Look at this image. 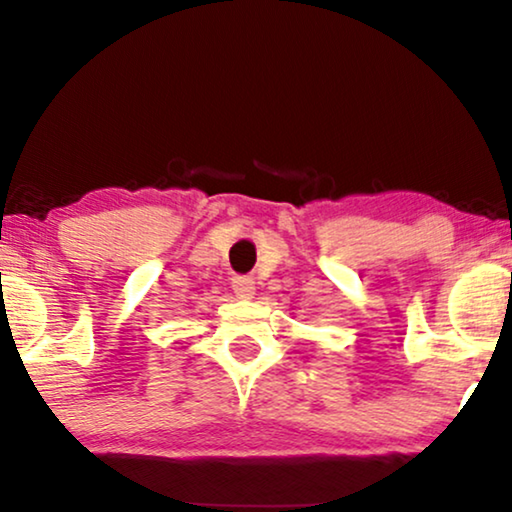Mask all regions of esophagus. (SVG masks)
<instances>
[{
  "label": "esophagus",
  "instance_id": "esophagus-1",
  "mask_svg": "<svg viewBox=\"0 0 512 512\" xmlns=\"http://www.w3.org/2000/svg\"><path fill=\"white\" fill-rule=\"evenodd\" d=\"M232 289L234 294L239 296V299H253L255 296V282L253 278H246V276H239L232 280Z\"/></svg>",
  "mask_w": 512,
  "mask_h": 512
}]
</instances>
